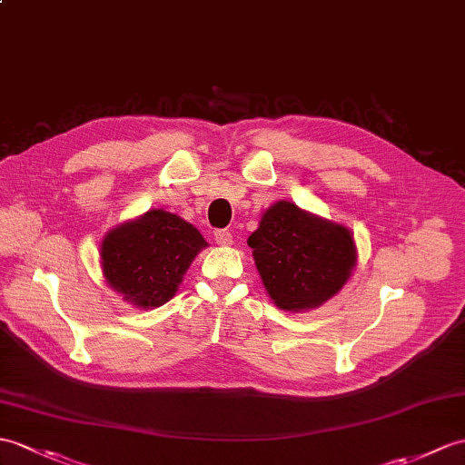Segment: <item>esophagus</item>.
<instances>
[{"mask_svg":"<svg viewBox=\"0 0 465 465\" xmlns=\"http://www.w3.org/2000/svg\"><path fill=\"white\" fill-rule=\"evenodd\" d=\"M213 237H215V243L222 245V247H228V245L233 243V235H232L230 230H218L213 233Z\"/></svg>","mask_w":465,"mask_h":465,"instance_id":"obj_1","label":"esophagus"}]
</instances>
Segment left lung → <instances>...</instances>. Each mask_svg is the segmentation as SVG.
Here are the masks:
<instances>
[{"label": "left lung", "mask_w": 465, "mask_h": 465, "mask_svg": "<svg viewBox=\"0 0 465 465\" xmlns=\"http://www.w3.org/2000/svg\"><path fill=\"white\" fill-rule=\"evenodd\" d=\"M262 283L275 307L303 312L327 303L356 267V243L342 223L279 200L247 237Z\"/></svg>", "instance_id": "obj_1"}]
</instances>
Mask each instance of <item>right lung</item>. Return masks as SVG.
Instances as JSON below:
<instances>
[{
	"mask_svg": "<svg viewBox=\"0 0 465 465\" xmlns=\"http://www.w3.org/2000/svg\"><path fill=\"white\" fill-rule=\"evenodd\" d=\"M203 247L208 242L180 215L148 210L103 237V275L128 303L154 309L176 295L188 267Z\"/></svg>",
	"mask_w": 465,
	"mask_h": 465,
	"instance_id": "obj_1",
	"label": "right lung"
}]
</instances>
